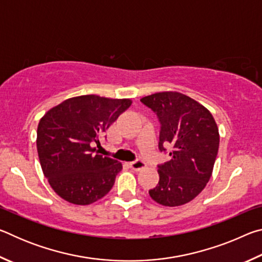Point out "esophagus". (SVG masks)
I'll use <instances>...</instances> for the list:
<instances>
[{
	"label": "esophagus",
	"mask_w": 262,
	"mask_h": 262,
	"mask_svg": "<svg viewBox=\"0 0 262 262\" xmlns=\"http://www.w3.org/2000/svg\"><path fill=\"white\" fill-rule=\"evenodd\" d=\"M129 165H130L133 170H135V171H141L142 168H144L145 166H147V165H145V163L143 161H141V159H137V161L130 162Z\"/></svg>",
	"instance_id": "34e87169"
}]
</instances>
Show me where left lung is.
<instances>
[{
	"label": "left lung",
	"mask_w": 262,
	"mask_h": 262,
	"mask_svg": "<svg viewBox=\"0 0 262 262\" xmlns=\"http://www.w3.org/2000/svg\"><path fill=\"white\" fill-rule=\"evenodd\" d=\"M156 113L161 132L158 148L170 143L171 159L158 165L159 181L150 196L165 207L183 206L202 192L209 181L220 145L219 128L205 106L176 91L143 97Z\"/></svg>",
	"instance_id": "8db88e82"
}]
</instances>
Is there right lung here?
I'll list each match as a JSON object with an SVG mask.
<instances>
[{"mask_svg":"<svg viewBox=\"0 0 262 262\" xmlns=\"http://www.w3.org/2000/svg\"><path fill=\"white\" fill-rule=\"evenodd\" d=\"M132 105L96 95L62 101L40 119L37 149L43 174L63 200L86 206L113 187L122 164L98 154L95 143Z\"/></svg>","mask_w":262,"mask_h":262,"instance_id":"add662e5","label":"right lung"}]
</instances>
